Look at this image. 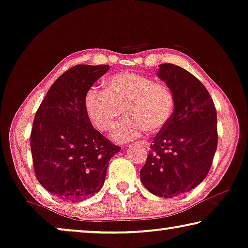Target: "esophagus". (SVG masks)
Listing matches in <instances>:
<instances>
[{
  "label": "esophagus",
  "mask_w": 248,
  "mask_h": 248,
  "mask_svg": "<svg viewBox=\"0 0 248 248\" xmlns=\"http://www.w3.org/2000/svg\"><path fill=\"white\" fill-rule=\"evenodd\" d=\"M139 144H141L142 146H145L146 148L149 147V142L147 140H139Z\"/></svg>",
  "instance_id": "esophagus-1"
}]
</instances>
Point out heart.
<instances>
[{"instance_id": "1", "label": "heart", "mask_w": 248, "mask_h": 248, "mask_svg": "<svg viewBox=\"0 0 248 248\" xmlns=\"http://www.w3.org/2000/svg\"><path fill=\"white\" fill-rule=\"evenodd\" d=\"M106 85L107 91L92 88L86 92L85 109L91 123L100 131L111 130L124 109L128 116L112 131L116 140H132L146 129L159 131L175 110L173 91L149 76L121 72L110 76Z\"/></svg>"}]
</instances>
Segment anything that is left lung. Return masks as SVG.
Wrapping results in <instances>:
<instances>
[{"label": "left lung", "instance_id": "8db88e82", "mask_svg": "<svg viewBox=\"0 0 248 248\" xmlns=\"http://www.w3.org/2000/svg\"><path fill=\"white\" fill-rule=\"evenodd\" d=\"M158 78L175 96V110L154 137L140 180L164 198L186 193L208 175L218 144L217 112L204 85L174 64H160Z\"/></svg>", "mask_w": 248, "mask_h": 248}]
</instances>
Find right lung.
I'll return each mask as SVG.
<instances>
[{
    "label": "right lung",
    "instance_id": "add662e5",
    "mask_svg": "<svg viewBox=\"0 0 248 248\" xmlns=\"http://www.w3.org/2000/svg\"><path fill=\"white\" fill-rule=\"evenodd\" d=\"M109 65H76L50 86L38 108L30 136L34 173L47 191L68 202L102 187L109 160L121 147L93 128L85 94Z\"/></svg>",
    "mask_w": 248,
    "mask_h": 248
}]
</instances>
